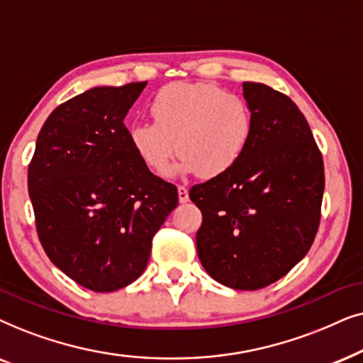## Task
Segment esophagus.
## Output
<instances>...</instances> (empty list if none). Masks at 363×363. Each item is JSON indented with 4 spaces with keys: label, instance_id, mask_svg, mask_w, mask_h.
Returning a JSON list of instances; mask_svg holds the SVG:
<instances>
[{
    "label": "esophagus",
    "instance_id": "obj_1",
    "mask_svg": "<svg viewBox=\"0 0 363 363\" xmlns=\"http://www.w3.org/2000/svg\"><path fill=\"white\" fill-rule=\"evenodd\" d=\"M177 196H179V202H181V204H186V202L189 201V191H187L184 186L177 187Z\"/></svg>",
    "mask_w": 363,
    "mask_h": 363
}]
</instances>
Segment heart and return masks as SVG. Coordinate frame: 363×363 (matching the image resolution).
<instances>
[{
    "label": "heart",
    "instance_id": "1",
    "mask_svg": "<svg viewBox=\"0 0 363 363\" xmlns=\"http://www.w3.org/2000/svg\"><path fill=\"white\" fill-rule=\"evenodd\" d=\"M154 123L129 125L138 157L162 174L174 154V172L217 177L235 166L252 133V113L242 96L211 83H172L151 101Z\"/></svg>",
    "mask_w": 363,
    "mask_h": 363
}]
</instances>
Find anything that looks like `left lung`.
<instances>
[{
	"instance_id": "1",
	"label": "left lung",
	"mask_w": 363,
	"mask_h": 363,
	"mask_svg": "<svg viewBox=\"0 0 363 363\" xmlns=\"http://www.w3.org/2000/svg\"><path fill=\"white\" fill-rule=\"evenodd\" d=\"M252 133L235 166L189 191L202 212V267L222 286L257 291L301 262L315 239L323 161L307 119L286 94L244 83Z\"/></svg>"
}]
</instances>
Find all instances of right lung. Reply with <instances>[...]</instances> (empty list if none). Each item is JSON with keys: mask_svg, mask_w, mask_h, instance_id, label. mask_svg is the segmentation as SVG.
<instances>
[{"mask_svg": "<svg viewBox=\"0 0 363 363\" xmlns=\"http://www.w3.org/2000/svg\"><path fill=\"white\" fill-rule=\"evenodd\" d=\"M146 84L101 86L57 106L28 169L43 249L94 292H114L144 272L152 238L179 201L176 186L138 157L124 125Z\"/></svg>", "mask_w": 363, "mask_h": 363, "instance_id": "right-lung-1", "label": "right lung"}]
</instances>
